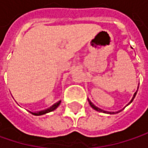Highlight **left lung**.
<instances>
[{
	"label": "left lung",
	"mask_w": 148,
	"mask_h": 148,
	"mask_svg": "<svg viewBox=\"0 0 148 148\" xmlns=\"http://www.w3.org/2000/svg\"><path fill=\"white\" fill-rule=\"evenodd\" d=\"M136 92H135V93L134 94L133 99H131V101H130V103H131V102L133 101V99H134V97H135V95H136ZM88 102H89V103H90V105L92 106V108H93V109H94V110H96L97 111H99V112H105V111H103V110H101V109H99V108H98V107H96V106H95V105H94L93 103H92V102H91V101H90L89 99H88Z\"/></svg>",
	"instance_id": "left-lung-1"
}]
</instances>
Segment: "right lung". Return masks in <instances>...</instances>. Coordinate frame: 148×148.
I'll return each mask as SVG.
<instances>
[{"label": "right lung", "instance_id": "right-lung-1", "mask_svg": "<svg viewBox=\"0 0 148 148\" xmlns=\"http://www.w3.org/2000/svg\"><path fill=\"white\" fill-rule=\"evenodd\" d=\"M61 103V101H58L57 103H56L55 104H53L51 107H49V108H48V109H46V110H40V111H38V112H32V111H30L32 115H35V116H42V115H45L46 113H49V112H50V111H53V110H55L58 106H59V104Z\"/></svg>", "mask_w": 148, "mask_h": 148}]
</instances>
